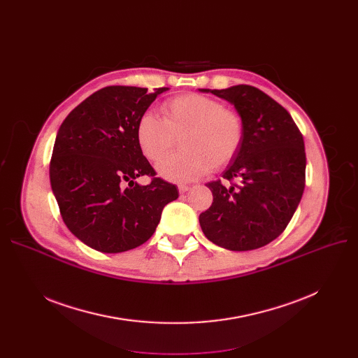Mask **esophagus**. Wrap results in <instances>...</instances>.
I'll return each mask as SVG.
<instances>
[{
  "instance_id": "esophagus-1",
  "label": "esophagus",
  "mask_w": 358,
  "mask_h": 358,
  "mask_svg": "<svg viewBox=\"0 0 358 358\" xmlns=\"http://www.w3.org/2000/svg\"><path fill=\"white\" fill-rule=\"evenodd\" d=\"M190 190V185H185V184H181V185H178V192L182 194V193H187Z\"/></svg>"
}]
</instances>
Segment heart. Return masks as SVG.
I'll use <instances>...</instances> for the list:
<instances>
[{"label": "heart", "mask_w": 358, "mask_h": 358, "mask_svg": "<svg viewBox=\"0 0 358 358\" xmlns=\"http://www.w3.org/2000/svg\"><path fill=\"white\" fill-rule=\"evenodd\" d=\"M161 116L145 113L136 123V142L142 155L158 164L180 136L181 152L164 159L158 173L168 181L189 182L209 169L217 171L238 155L245 138L241 113L204 94H182L161 106Z\"/></svg>", "instance_id": "1"}]
</instances>
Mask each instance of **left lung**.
I'll list each match as a JSON object with an SVG mask.
<instances>
[{
  "mask_svg": "<svg viewBox=\"0 0 358 358\" xmlns=\"http://www.w3.org/2000/svg\"><path fill=\"white\" fill-rule=\"evenodd\" d=\"M228 100L245 122V138L223 178L208 182L210 208L199 217L203 234L216 245L251 251L286 229L306 181L305 142L289 111L251 85L201 90Z\"/></svg>",
  "mask_w": 358,
  "mask_h": 358,
  "instance_id": "obj_1",
  "label": "left lung"
}]
</instances>
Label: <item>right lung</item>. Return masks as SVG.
<instances>
[{
    "label": "right lung",
    "mask_w": 358,
    "mask_h": 358,
    "mask_svg": "<svg viewBox=\"0 0 358 358\" xmlns=\"http://www.w3.org/2000/svg\"><path fill=\"white\" fill-rule=\"evenodd\" d=\"M168 88L111 85L75 107L61 124L49 166L52 192L66 228L100 252L134 250L154 235L177 187L142 155L136 123ZM148 175L151 182L134 180Z\"/></svg>",
    "instance_id": "obj_1"
}]
</instances>
